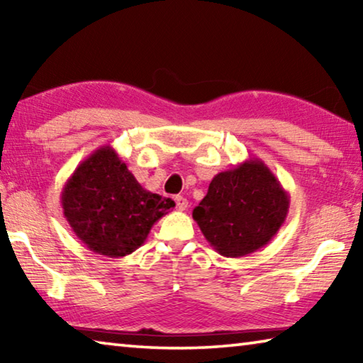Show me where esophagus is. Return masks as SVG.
<instances>
[{
  "instance_id": "1",
  "label": "esophagus",
  "mask_w": 363,
  "mask_h": 363,
  "mask_svg": "<svg viewBox=\"0 0 363 363\" xmlns=\"http://www.w3.org/2000/svg\"><path fill=\"white\" fill-rule=\"evenodd\" d=\"M176 206H177V210L184 211V210H187V206H189V201H187L186 199H184V196L177 195V196H176Z\"/></svg>"
}]
</instances>
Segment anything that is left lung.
Instances as JSON below:
<instances>
[{
	"instance_id": "8db88e82",
	"label": "left lung",
	"mask_w": 363,
	"mask_h": 363,
	"mask_svg": "<svg viewBox=\"0 0 363 363\" xmlns=\"http://www.w3.org/2000/svg\"><path fill=\"white\" fill-rule=\"evenodd\" d=\"M290 195L259 158L213 177L192 216L208 243L225 257L255 253L284 225Z\"/></svg>"
}]
</instances>
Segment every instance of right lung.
<instances>
[{
  "mask_svg": "<svg viewBox=\"0 0 363 363\" xmlns=\"http://www.w3.org/2000/svg\"><path fill=\"white\" fill-rule=\"evenodd\" d=\"M60 203L79 240L107 257L136 251L152 225L176 206L171 199L140 186L110 145L99 147L78 164L65 182Z\"/></svg>",
  "mask_w": 363,
  "mask_h": 363,
  "instance_id": "obj_1",
  "label": "right lung"
}]
</instances>
